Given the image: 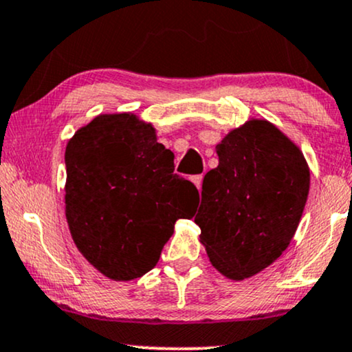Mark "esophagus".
I'll return each instance as SVG.
<instances>
[{"mask_svg": "<svg viewBox=\"0 0 352 352\" xmlns=\"http://www.w3.org/2000/svg\"><path fill=\"white\" fill-rule=\"evenodd\" d=\"M201 180H203V175H193V177H192V182H193L195 185H197L198 190L201 188Z\"/></svg>", "mask_w": 352, "mask_h": 352, "instance_id": "obj_1", "label": "esophagus"}]
</instances>
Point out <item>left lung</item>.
<instances>
[{"instance_id": "1", "label": "left lung", "mask_w": 352, "mask_h": 352, "mask_svg": "<svg viewBox=\"0 0 352 352\" xmlns=\"http://www.w3.org/2000/svg\"><path fill=\"white\" fill-rule=\"evenodd\" d=\"M203 179L200 226L211 264L232 280L269 267L289 248L310 190L307 160L269 121L252 120L217 146Z\"/></svg>"}]
</instances>
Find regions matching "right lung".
Instances as JSON below:
<instances>
[{"label":"right lung","mask_w":352,"mask_h":352,"mask_svg":"<svg viewBox=\"0 0 352 352\" xmlns=\"http://www.w3.org/2000/svg\"><path fill=\"white\" fill-rule=\"evenodd\" d=\"M65 214L78 251L113 280L142 277L157 264L198 190L173 173V154L134 114H101L65 149Z\"/></svg>","instance_id":"add662e5"}]
</instances>
